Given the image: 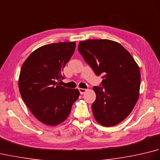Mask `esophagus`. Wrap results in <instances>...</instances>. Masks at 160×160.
Returning a JSON list of instances; mask_svg holds the SVG:
<instances>
[{
    "instance_id": "obj_1",
    "label": "esophagus",
    "mask_w": 160,
    "mask_h": 160,
    "mask_svg": "<svg viewBox=\"0 0 160 160\" xmlns=\"http://www.w3.org/2000/svg\"><path fill=\"white\" fill-rule=\"evenodd\" d=\"M78 90H79L80 94H84V93L87 92V89H82V88H79V89H78Z\"/></svg>"
}]
</instances>
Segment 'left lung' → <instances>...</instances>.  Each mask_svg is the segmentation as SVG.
Masks as SVG:
<instances>
[{
	"label": "left lung",
	"mask_w": 160,
	"mask_h": 160,
	"mask_svg": "<svg viewBox=\"0 0 160 160\" xmlns=\"http://www.w3.org/2000/svg\"><path fill=\"white\" fill-rule=\"evenodd\" d=\"M78 51L98 76L103 75V87H93L95 119L103 127L118 124L131 113L139 98V66L124 47L111 40L81 41Z\"/></svg>",
	"instance_id": "obj_1"
}]
</instances>
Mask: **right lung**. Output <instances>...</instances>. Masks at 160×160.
<instances>
[{"label":"right lung","instance_id":"1","mask_svg":"<svg viewBox=\"0 0 160 160\" xmlns=\"http://www.w3.org/2000/svg\"><path fill=\"white\" fill-rule=\"evenodd\" d=\"M76 42L49 44L30 54L20 70L18 88L22 100L42 123L56 126L66 120L80 96L77 89L59 85L62 71L74 53Z\"/></svg>","mask_w":160,"mask_h":160}]
</instances>
